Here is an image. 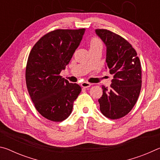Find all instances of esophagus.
<instances>
[{"mask_svg":"<svg viewBox=\"0 0 160 160\" xmlns=\"http://www.w3.org/2000/svg\"><path fill=\"white\" fill-rule=\"evenodd\" d=\"M91 85H92V84L90 82H83L81 83V86H82L84 88H90Z\"/></svg>","mask_w":160,"mask_h":160,"instance_id":"34e87169","label":"esophagus"}]
</instances>
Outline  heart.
Listing matches in <instances>:
<instances>
[{"label":"heart","mask_w":160,"mask_h":160,"mask_svg":"<svg viewBox=\"0 0 160 160\" xmlns=\"http://www.w3.org/2000/svg\"><path fill=\"white\" fill-rule=\"evenodd\" d=\"M102 48V43L101 40L99 39L98 38H93L90 41V48Z\"/></svg>","instance_id":"1"}]
</instances>
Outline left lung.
Wrapping results in <instances>:
<instances>
[{"instance_id":"obj_1","label":"left lung","mask_w":160,"mask_h":160,"mask_svg":"<svg viewBox=\"0 0 160 160\" xmlns=\"http://www.w3.org/2000/svg\"><path fill=\"white\" fill-rule=\"evenodd\" d=\"M95 32L106 46L107 66L113 76L109 88L102 85L103 94L98 99L100 111L111 119L122 118L138 99L141 65L136 51L123 37L107 29H96Z\"/></svg>"}]
</instances>
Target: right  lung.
Listing matches in <instances>:
<instances>
[{
  "mask_svg": "<svg viewBox=\"0 0 160 160\" xmlns=\"http://www.w3.org/2000/svg\"><path fill=\"white\" fill-rule=\"evenodd\" d=\"M85 29H56L43 36L32 48L25 78L28 92L40 114L60 122L72 112L81 88L59 74L79 47Z\"/></svg>",
  "mask_w": 160,
  "mask_h": 160,
  "instance_id": "1",
  "label": "right lung"
}]
</instances>
